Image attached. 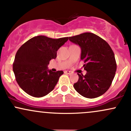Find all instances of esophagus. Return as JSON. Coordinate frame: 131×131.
Returning <instances> with one entry per match:
<instances>
[{
	"mask_svg": "<svg viewBox=\"0 0 131 131\" xmlns=\"http://www.w3.org/2000/svg\"><path fill=\"white\" fill-rule=\"evenodd\" d=\"M64 73H66V74H71L72 73H71V71H64Z\"/></svg>",
	"mask_w": 131,
	"mask_h": 131,
	"instance_id": "esophagus-1",
	"label": "esophagus"
}]
</instances>
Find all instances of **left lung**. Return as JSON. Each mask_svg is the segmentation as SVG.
I'll use <instances>...</instances> for the list:
<instances>
[{"instance_id": "left-lung-1", "label": "left lung", "mask_w": 131, "mask_h": 131, "mask_svg": "<svg viewBox=\"0 0 131 131\" xmlns=\"http://www.w3.org/2000/svg\"><path fill=\"white\" fill-rule=\"evenodd\" d=\"M69 40L81 48V60L85 63L83 67L87 71L85 75L78 74L79 79L73 84L74 88L87 98L103 95L111 85L117 68L110 45L99 36L89 32L69 37Z\"/></svg>"}]
</instances>
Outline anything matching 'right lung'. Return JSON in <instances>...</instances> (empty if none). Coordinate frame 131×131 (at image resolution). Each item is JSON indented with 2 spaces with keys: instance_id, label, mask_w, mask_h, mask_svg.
<instances>
[{
  "instance_id": "right-lung-1",
  "label": "right lung",
  "mask_w": 131,
  "mask_h": 131,
  "mask_svg": "<svg viewBox=\"0 0 131 131\" xmlns=\"http://www.w3.org/2000/svg\"><path fill=\"white\" fill-rule=\"evenodd\" d=\"M68 37L58 39L39 35L26 41L17 51L13 71L19 86L35 97L46 96L54 89L63 71L53 72L48 69L51 59Z\"/></svg>"
}]
</instances>
